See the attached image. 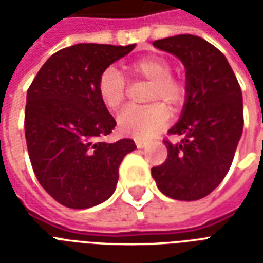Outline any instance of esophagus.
Returning a JSON list of instances; mask_svg holds the SVG:
<instances>
[{"mask_svg":"<svg viewBox=\"0 0 263 263\" xmlns=\"http://www.w3.org/2000/svg\"><path fill=\"white\" fill-rule=\"evenodd\" d=\"M135 145H137L138 149H143L146 145H148V143L145 142V141H139V139H138V141H135Z\"/></svg>","mask_w":263,"mask_h":263,"instance_id":"34e87169","label":"esophagus"}]
</instances>
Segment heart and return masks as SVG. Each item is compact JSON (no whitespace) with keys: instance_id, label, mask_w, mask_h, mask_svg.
Wrapping results in <instances>:
<instances>
[{"instance_id":"heart-1","label":"heart","mask_w":263,"mask_h":263,"mask_svg":"<svg viewBox=\"0 0 263 263\" xmlns=\"http://www.w3.org/2000/svg\"><path fill=\"white\" fill-rule=\"evenodd\" d=\"M134 77L151 83L148 103H156L146 108L128 107L117 117V128L121 135L149 139L166 128L169 122V111H177L186 100V87L182 81L172 77V66L160 56H151L137 60L129 66ZM100 101L109 111H117L126 97V83L118 69L109 66L100 74L97 81ZM165 103L164 106L163 104Z\"/></svg>"}]
</instances>
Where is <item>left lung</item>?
<instances>
[{
  "label": "left lung",
  "mask_w": 263,
  "mask_h": 263,
  "mask_svg": "<svg viewBox=\"0 0 263 263\" xmlns=\"http://www.w3.org/2000/svg\"><path fill=\"white\" fill-rule=\"evenodd\" d=\"M186 69V100L180 118L165 141L167 159L152 167L156 186L167 197L193 201L205 197L226 177L241 139L243 105L241 87L218 49L196 35L155 41Z\"/></svg>",
  "instance_id": "obj_1"
}]
</instances>
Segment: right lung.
Instances as JSON below:
<instances>
[{"label":"right lung","mask_w":263,"mask_h":263,"mask_svg":"<svg viewBox=\"0 0 263 263\" xmlns=\"http://www.w3.org/2000/svg\"><path fill=\"white\" fill-rule=\"evenodd\" d=\"M79 43L52 54L26 92L25 138L42 187L69 209H90L112 196L132 139L103 142L117 125L97 94L100 74L134 50Z\"/></svg>","instance_id":"right-lung-1"}]
</instances>
